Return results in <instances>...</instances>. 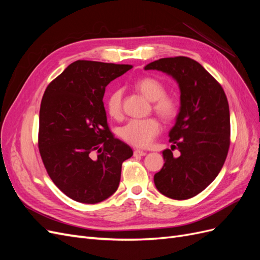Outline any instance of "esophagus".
Instances as JSON below:
<instances>
[{"label":"esophagus","mask_w":260,"mask_h":260,"mask_svg":"<svg viewBox=\"0 0 260 260\" xmlns=\"http://www.w3.org/2000/svg\"><path fill=\"white\" fill-rule=\"evenodd\" d=\"M133 155H135V156H144V155H146V152L141 151V149H135Z\"/></svg>","instance_id":"esophagus-1"}]
</instances>
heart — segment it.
I'll return each mask as SVG.
<instances>
[{
  "label": "heart",
  "mask_w": 260,
  "mask_h": 260,
  "mask_svg": "<svg viewBox=\"0 0 260 260\" xmlns=\"http://www.w3.org/2000/svg\"><path fill=\"white\" fill-rule=\"evenodd\" d=\"M137 89L145 98L153 102V109L164 120H171L179 112L178 100L166 94L165 85L154 77H143L136 82ZM123 90L116 88L108 93L105 101L107 114L113 118H119L122 113ZM160 124L156 118L145 119H131L118 129V135L133 146L146 147L158 136Z\"/></svg>",
  "instance_id": "1"
}]
</instances>
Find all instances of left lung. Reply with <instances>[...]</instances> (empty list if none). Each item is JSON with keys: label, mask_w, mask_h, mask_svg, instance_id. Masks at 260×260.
Wrapping results in <instances>:
<instances>
[{"label": "left lung", "mask_w": 260, "mask_h": 260, "mask_svg": "<svg viewBox=\"0 0 260 260\" xmlns=\"http://www.w3.org/2000/svg\"><path fill=\"white\" fill-rule=\"evenodd\" d=\"M145 70L170 75L179 83L181 107L176 124L169 132L171 149L162 152L165 164L154 176L162 195L187 200L198 195L216 179L230 146V111L220 83L200 62L185 56L160 58Z\"/></svg>", "instance_id": "8db88e82"}]
</instances>
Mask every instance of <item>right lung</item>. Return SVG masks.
<instances>
[{
    "mask_svg": "<svg viewBox=\"0 0 260 260\" xmlns=\"http://www.w3.org/2000/svg\"><path fill=\"white\" fill-rule=\"evenodd\" d=\"M131 68L76 60L44 92L39 151L54 184L76 202L96 204L113 195L122 162L133 155L109 130L103 103L106 85Z\"/></svg>",
    "mask_w": 260,
    "mask_h": 260,
    "instance_id": "1",
    "label": "right lung"
}]
</instances>
